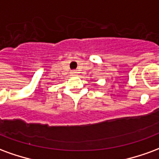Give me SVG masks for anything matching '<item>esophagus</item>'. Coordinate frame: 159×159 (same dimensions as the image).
Instances as JSON below:
<instances>
[{
    "mask_svg": "<svg viewBox=\"0 0 159 159\" xmlns=\"http://www.w3.org/2000/svg\"><path fill=\"white\" fill-rule=\"evenodd\" d=\"M71 73H72V74H76V70H72V71H71Z\"/></svg>",
    "mask_w": 159,
    "mask_h": 159,
    "instance_id": "esophagus-1",
    "label": "esophagus"
}]
</instances>
